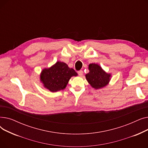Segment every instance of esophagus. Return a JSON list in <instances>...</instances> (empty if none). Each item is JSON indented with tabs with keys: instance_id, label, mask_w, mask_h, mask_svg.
Wrapping results in <instances>:
<instances>
[{
	"instance_id": "obj_1",
	"label": "esophagus",
	"mask_w": 148,
	"mask_h": 148,
	"mask_svg": "<svg viewBox=\"0 0 148 148\" xmlns=\"http://www.w3.org/2000/svg\"><path fill=\"white\" fill-rule=\"evenodd\" d=\"M77 73H78V74H79L80 76H82V75H83V72L82 70H80V71H79L78 72H77Z\"/></svg>"
}]
</instances>
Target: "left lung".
<instances>
[{
    "instance_id": "left-lung-1",
    "label": "left lung",
    "mask_w": 148,
    "mask_h": 148,
    "mask_svg": "<svg viewBox=\"0 0 148 148\" xmlns=\"http://www.w3.org/2000/svg\"><path fill=\"white\" fill-rule=\"evenodd\" d=\"M89 73L86 75V78L92 88H101L109 82L110 75L104 71L98 65L91 64L89 65Z\"/></svg>"
}]
</instances>
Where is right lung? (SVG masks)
<instances>
[{"label": "right lung", "mask_w": 148, "mask_h": 148, "mask_svg": "<svg viewBox=\"0 0 148 148\" xmlns=\"http://www.w3.org/2000/svg\"><path fill=\"white\" fill-rule=\"evenodd\" d=\"M77 75L73 68L64 62H57L49 69H44L41 74V81L44 86L51 92H57L66 88L72 76Z\"/></svg>", "instance_id": "add662e5"}]
</instances>
